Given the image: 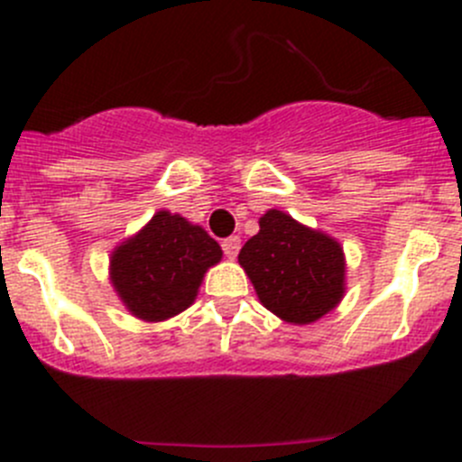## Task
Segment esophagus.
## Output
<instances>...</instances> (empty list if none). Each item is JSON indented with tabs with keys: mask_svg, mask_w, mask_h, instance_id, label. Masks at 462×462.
<instances>
[{
	"mask_svg": "<svg viewBox=\"0 0 462 462\" xmlns=\"http://www.w3.org/2000/svg\"><path fill=\"white\" fill-rule=\"evenodd\" d=\"M221 248H223V254H226L227 259H235L241 250V239L236 235L227 236V239L221 241Z\"/></svg>",
	"mask_w": 462,
	"mask_h": 462,
	"instance_id": "esophagus-1",
	"label": "esophagus"
}]
</instances>
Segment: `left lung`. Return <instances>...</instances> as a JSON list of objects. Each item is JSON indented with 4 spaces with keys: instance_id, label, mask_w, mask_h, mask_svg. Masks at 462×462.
Returning a JSON list of instances; mask_svg holds the SVG:
<instances>
[{
    "instance_id": "left-lung-1",
    "label": "left lung",
    "mask_w": 462,
    "mask_h": 462,
    "mask_svg": "<svg viewBox=\"0 0 462 462\" xmlns=\"http://www.w3.org/2000/svg\"><path fill=\"white\" fill-rule=\"evenodd\" d=\"M239 263L261 304L291 324L319 319L344 295V254L337 241L279 209L261 217L259 235L245 241Z\"/></svg>"
}]
</instances>
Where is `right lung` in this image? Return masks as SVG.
I'll return each instance as SVG.
<instances>
[{"label":"right lung","mask_w":462,"mask_h":462,"mask_svg":"<svg viewBox=\"0 0 462 462\" xmlns=\"http://www.w3.org/2000/svg\"><path fill=\"white\" fill-rule=\"evenodd\" d=\"M221 248L179 214L158 212L111 257V282L136 318L161 321L179 315L197 297L205 270Z\"/></svg>","instance_id":"obj_1"}]
</instances>
